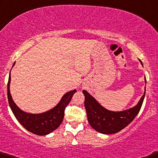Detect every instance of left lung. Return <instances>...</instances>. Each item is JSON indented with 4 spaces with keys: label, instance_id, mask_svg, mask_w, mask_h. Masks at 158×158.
<instances>
[{
    "label": "left lung",
    "instance_id": "left-lung-1",
    "mask_svg": "<svg viewBox=\"0 0 158 158\" xmlns=\"http://www.w3.org/2000/svg\"><path fill=\"white\" fill-rule=\"evenodd\" d=\"M83 94L85 97L84 106L87 119L91 127L98 132L107 135L118 132L135 118L141 110L145 96L144 92L139 103L133 108L122 112H113L103 108L86 90H83Z\"/></svg>",
    "mask_w": 158,
    "mask_h": 158
}]
</instances>
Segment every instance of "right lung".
Here are the masks:
<instances>
[{
  "label": "right lung",
  "instance_id": "1",
  "mask_svg": "<svg viewBox=\"0 0 158 158\" xmlns=\"http://www.w3.org/2000/svg\"><path fill=\"white\" fill-rule=\"evenodd\" d=\"M14 64L15 63H14L13 66L14 65ZM10 73L7 83V97L8 103L13 113L19 123L27 131L38 135H48L58 128L64 118V110L66 106L70 103L74 93L77 91L74 90L64 94L59 103L49 111L41 114H30L22 111L14 103L10 93Z\"/></svg>",
  "mask_w": 158,
  "mask_h": 158
}]
</instances>
